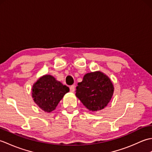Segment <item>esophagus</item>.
<instances>
[{
  "label": "esophagus",
  "instance_id": "obj_1",
  "mask_svg": "<svg viewBox=\"0 0 152 152\" xmlns=\"http://www.w3.org/2000/svg\"><path fill=\"white\" fill-rule=\"evenodd\" d=\"M70 91L71 93H74V91H75V86H71L70 87Z\"/></svg>",
  "mask_w": 152,
  "mask_h": 152
}]
</instances>
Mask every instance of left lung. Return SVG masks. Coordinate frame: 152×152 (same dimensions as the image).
<instances>
[{
  "label": "left lung",
  "mask_w": 152,
  "mask_h": 152,
  "mask_svg": "<svg viewBox=\"0 0 152 152\" xmlns=\"http://www.w3.org/2000/svg\"><path fill=\"white\" fill-rule=\"evenodd\" d=\"M114 86L108 77L100 71L86 74L76 87V96L90 111L105 108L114 93Z\"/></svg>",
  "instance_id": "obj_1"
}]
</instances>
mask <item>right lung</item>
<instances>
[{
	"mask_svg": "<svg viewBox=\"0 0 152 152\" xmlns=\"http://www.w3.org/2000/svg\"><path fill=\"white\" fill-rule=\"evenodd\" d=\"M69 91V87L57 81L53 76L44 75L35 82L32 88L34 102L46 112H51Z\"/></svg>",
	"mask_w": 152,
	"mask_h": 152,
	"instance_id": "add662e5",
	"label": "right lung"
}]
</instances>
